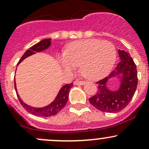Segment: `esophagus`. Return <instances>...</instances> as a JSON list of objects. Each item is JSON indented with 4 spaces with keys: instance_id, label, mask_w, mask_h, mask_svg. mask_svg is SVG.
Returning a JSON list of instances; mask_svg holds the SVG:
<instances>
[{
    "instance_id": "obj_1",
    "label": "esophagus",
    "mask_w": 149,
    "mask_h": 149,
    "mask_svg": "<svg viewBox=\"0 0 149 149\" xmlns=\"http://www.w3.org/2000/svg\"><path fill=\"white\" fill-rule=\"evenodd\" d=\"M74 85H83L85 83V81H80V80H75L74 81Z\"/></svg>"
}]
</instances>
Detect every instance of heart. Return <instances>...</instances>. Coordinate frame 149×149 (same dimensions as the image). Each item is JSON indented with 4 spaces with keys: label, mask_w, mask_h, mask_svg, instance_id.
I'll use <instances>...</instances> for the list:
<instances>
[{
    "label": "heart",
    "mask_w": 149,
    "mask_h": 149,
    "mask_svg": "<svg viewBox=\"0 0 149 149\" xmlns=\"http://www.w3.org/2000/svg\"><path fill=\"white\" fill-rule=\"evenodd\" d=\"M116 59V47L111 42L85 39L71 42L64 55L58 57V61L67 72H73L80 65V71L85 78L97 80L109 74Z\"/></svg>",
    "instance_id": "b5f03b06"
}]
</instances>
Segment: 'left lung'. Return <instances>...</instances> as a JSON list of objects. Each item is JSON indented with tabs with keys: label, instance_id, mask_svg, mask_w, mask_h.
<instances>
[{
	"label": "left lung",
	"instance_id": "1",
	"mask_svg": "<svg viewBox=\"0 0 149 149\" xmlns=\"http://www.w3.org/2000/svg\"><path fill=\"white\" fill-rule=\"evenodd\" d=\"M120 61L115 69L104 79L97 82V92L89 99L90 104L102 112L117 113L125 109L130 103L137 87V71L130 53L118 50ZM116 78L119 83L116 90L107 87L108 81Z\"/></svg>",
	"mask_w": 149,
	"mask_h": 149
}]
</instances>
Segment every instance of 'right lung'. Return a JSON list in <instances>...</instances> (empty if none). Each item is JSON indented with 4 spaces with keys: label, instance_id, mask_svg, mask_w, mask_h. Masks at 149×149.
<instances>
[{
    "label": "right lung",
    "instance_id": "right-lung-1",
    "mask_svg": "<svg viewBox=\"0 0 149 149\" xmlns=\"http://www.w3.org/2000/svg\"><path fill=\"white\" fill-rule=\"evenodd\" d=\"M51 40H52L51 38L44 39V40H42L41 41L38 42L32 47H31L29 49H27L24 54H23V56L21 57V59H19V61L17 66L26 58L30 57L33 54H36L37 52H42V51H45V49H48L51 45ZM72 86L73 83H69V84H66L64 86L61 87L59 92L57 93V96L54 98V100L48 105L42 107H34L24 103V101L22 100L21 97H19L18 94L17 89L16 86V81L15 80V91L17 92V95L19 100L22 107L24 108L26 111H27L30 113L33 114L34 116H40V117H49V116L55 115L58 112L60 111L61 109L65 107L66 104L67 103L68 99H69V90L70 89L72 88Z\"/></svg>",
    "mask_w": 149,
    "mask_h": 149
}]
</instances>
